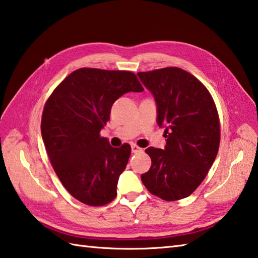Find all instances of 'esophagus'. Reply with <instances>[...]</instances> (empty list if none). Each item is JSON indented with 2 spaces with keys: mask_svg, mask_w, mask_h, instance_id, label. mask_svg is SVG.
I'll return each instance as SVG.
<instances>
[{
  "mask_svg": "<svg viewBox=\"0 0 258 258\" xmlns=\"http://www.w3.org/2000/svg\"><path fill=\"white\" fill-rule=\"evenodd\" d=\"M131 150H133L134 154H138V152L143 151V148H140V147H138L137 145H133L131 146Z\"/></svg>",
  "mask_w": 258,
  "mask_h": 258,
  "instance_id": "esophagus-1",
  "label": "esophagus"
}]
</instances>
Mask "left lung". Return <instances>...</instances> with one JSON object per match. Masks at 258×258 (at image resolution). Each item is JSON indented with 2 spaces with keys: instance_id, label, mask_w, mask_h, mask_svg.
<instances>
[{
  "instance_id": "left-lung-1",
  "label": "left lung",
  "mask_w": 258,
  "mask_h": 258,
  "mask_svg": "<svg viewBox=\"0 0 258 258\" xmlns=\"http://www.w3.org/2000/svg\"><path fill=\"white\" fill-rule=\"evenodd\" d=\"M140 81L155 98L157 123L165 128V149L149 147L151 167L141 175L148 190L167 202L196 190L216 158L220 125L209 91L190 73L169 67L139 72Z\"/></svg>"
}]
</instances>
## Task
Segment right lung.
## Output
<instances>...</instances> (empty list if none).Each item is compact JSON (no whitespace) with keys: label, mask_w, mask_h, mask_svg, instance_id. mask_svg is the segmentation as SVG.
I'll return each mask as SVG.
<instances>
[{"label":"right lung","mask_w":258,"mask_h":258,"mask_svg":"<svg viewBox=\"0 0 258 258\" xmlns=\"http://www.w3.org/2000/svg\"><path fill=\"white\" fill-rule=\"evenodd\" d=\"M130 91H144L133 72L81 68L45 102L41 134L52 167L70 195L89 206H103L117 196L131 147L113 148L100 131L113 102Z\"/></svg>","instance_id":"add662e5"}]
</instances>
